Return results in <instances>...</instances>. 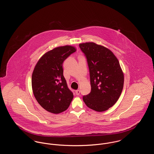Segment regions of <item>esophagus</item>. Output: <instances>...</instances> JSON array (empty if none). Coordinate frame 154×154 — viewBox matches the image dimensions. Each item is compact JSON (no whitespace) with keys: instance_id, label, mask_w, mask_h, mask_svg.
<instances>
[{"instance_id":"34e87169","label":"esophagus","mask_w":154,"mask_h":154,"mask_svg":"<svg viewBox=\"0 0 154 154\" xmlns=\"http://www.w3.org/2000/svg\"><path fill=\"white\" fill-rule=\"evenodd\" d=\"M80 90L79 89H78V90H76V91H75V93H76V94L77 95H79V94H80Z\"/></svg>"}]
</instances>
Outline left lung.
Instances as JSON below:
<instances>
[{"label": "left lung", "mask_w": 154, "mask_h": 154, "mask_svg": "<svg viewBox=\"0 0 154 154\" xmlns=\"http://www.w3.org/2000/svg\"><path fill=\"white\" fill-rule=\"evenodd\" d=\"M88 63L91 92L84 95L87 106L101 112L107 110L119 100L124 84V75L119 62L107 48L94 43L79 45Z\"/></svg>", "instance_id": "8db88e82"}]
</instances>
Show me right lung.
<instances>
[{"instance_id": "obj_1", "label": "right lung", "mask_w": 154, "mask_h": 154, "mask_svg": "<svg viewBox=\"0 0 154 154\" xmlns=\"http://www.w3.org/2000/svg\"><path fill=\"white\" fill-rule=\"evenodd\" d=\"M76 48L70 45L56 47L40 59L32 75V88L39 104L45 110L59 114L67 110L73 98L63 76L62 65Z\"/></svg>"}]
</instances>
